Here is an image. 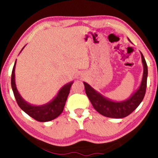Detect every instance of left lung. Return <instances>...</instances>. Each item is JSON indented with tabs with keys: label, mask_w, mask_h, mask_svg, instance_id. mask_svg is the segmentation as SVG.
<instances>
[{
	"label": "left lung",
	"mask_w": 158,
	"mask_h": 158,
	"mask_svg": "<svg viewBox=\"0 0 158 158\" xmlns=\"http://www.w3.org/2000/svg\"><path fill=\"white\" fill-rule=\"evenodd\" d=\"M129 41L131 42L130 40ZM141 56L143 66L142 80L139 89L127 100L120 102L111 100L110 99L105 97L101 93L96 91L89 84L84 82L85 93L93 107L98 113L106 117L122 118L130 115L140 105L146 93L148 77V67L141 52Z\"/></svg>",
	"instance_id": "obj_1"
}]
</instances>
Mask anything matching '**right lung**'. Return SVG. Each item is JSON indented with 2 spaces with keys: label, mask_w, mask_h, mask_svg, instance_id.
Segmentation results:
<instances>
[{
  "label": "right lung",
  "mask_w": 158,
  "mask_h": 158,
  "mask_svg": "<svg viewBox=\"0 0 158 158\" xmlns=\"http://www.w3.org/2000/svg\"><path fill=\"white\" fill-rule=\"evenodd\" d=\"M24 47L25 46L23 47L21 52ZM16 63H17V60L15 61L12 72L11 85L16 101H17L19 107L25 113L27 114L28 116H30L35 120L40 122L50 121L57 118L63 111L67 98L68 97L69 90H70V88L73 84V81L69 82L68 84L63 85L58 91L57 95L49 102L43 105L39 106L31 105L21 97L17 89V86H16L15 74Z\"/></svg>",
  "instance_id": "obj_1"
}]
</instances>
